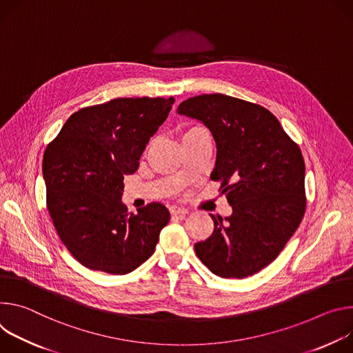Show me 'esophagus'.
<instances>
[{
	"label": "esophagus",
	"mask_w": 353,
	"mask_h": 353,
	"mask_svg": "<svg viewBox=\"0 0 353 353\" xmlns=\"http://www.w3.org/2000/svg\"><path fill=\"white\" fill-rule=\"evenodd\" d=\"M170 212H171V214H174V216H183V214L188 213V209L183 208V206H181V205H172V206L170 208Z\"/></svg>",
	"instance_id": "1"
}]
</instances>
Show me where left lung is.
I'll use <instances>...</instances> for the list:
<instances>
[{"label":"left lung","mask_w":353,"mask_h":353,"mask_svg":"<svg viewBox=\"0 0 353 353\" xmlns=\"http://www.w3.org/2000/svg\"><path fill=\"white\" fill-rule=\"evenodd\" d=\"M176 112L203 123L216 141L210 174L221 181L232 213L212 216V236L194 244L220 278L243 279L275 261L305 210L300 148L268 109L223 94L183 101Z\"/></svg>","instance_id":"obj_1"}]
</instances>
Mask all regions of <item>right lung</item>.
<instances>
[{
  "label": "right lung",
  "mask_w": 353,
  "mask_h": 353,
  "mask_svg": "<svg viewBox=\"0 0 353 353\" xmlns=\"http://www.w3.org/2000/svg\"><path fill=\"white\" fill-rule=\"evenodd\" d=\"M174 98H117L80 109L43 155L48 210L71 255L88 269L126 275L155 250L170 212L150 203L128 213L125 175L165 122Z\"/></svg>",
  "instance_id": "add662e5"
}]
</instances>
